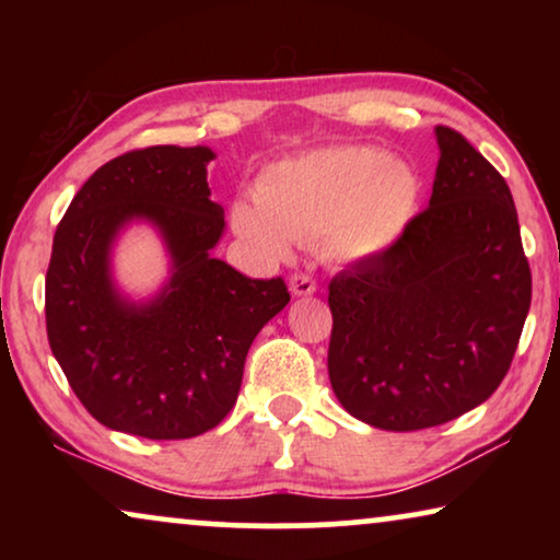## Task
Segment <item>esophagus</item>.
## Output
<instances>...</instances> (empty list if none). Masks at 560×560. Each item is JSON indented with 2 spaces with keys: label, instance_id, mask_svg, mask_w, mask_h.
<instances>
[{
  "label": "esophagus",
  "instance_id": "34e87169",
  "mask_svg": "<svg viewBox=\"0 0 560 560\" xmlns=\"http://www.w3.org/2000/svg\"><path fill=\"white\" fill-rule=\"evenodd\" d=\"M290 293L293 295H313L316 293V280L305 272L290 275Z\"/></svg>",
  "mask_w": 560,
  "mask_h": 560
}]
</instances>
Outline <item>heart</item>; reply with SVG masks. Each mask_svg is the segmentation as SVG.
Instances as JSON below:
<instances>
[{"label":"heart","instance_id":"b5f03b06","mask_svg":"<svg viewBox=\"0 0 560 560\" xmlns=\"http://www.w3.org/2000/svg\"><path fill=\"white\" fill-rule=\"evenodd\" d=\"M418 198V175L380 150H313L265 167L255 201L232 206V224L270 257L324 236L334 257L366 259L400 240Z\"/></svg>","mask_w":560,"mask_h":560}]
</instances>
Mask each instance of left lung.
Returning <instances> with one entry per match:
<instances>
[{
	"label": "left lung",
	"instance_id": "1",
	"mask_svg": "<svg viewBox=\"0 0 560 560\" xmlns=\"http://www.w3.org/2000/svg\"><path fill=\"white\" fill-rule=\"evenodd\" d=\"M428 209L328 282V377L351 416L423 431L477 408L515 357L533 278L515 201L462 132L435 127Z\"/></svg>",
	"mask_w": 560,
	"mask_h": 560
}]
</instances>
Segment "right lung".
<instances>
[{"label":"right lung","instance_id":"right-lung-1","mask_svg":"<svg viewBox=\"0 0 560 560\" xmlns=\"http://www.w3.org/2000/svg\"><path fill=\"white\" fill-rule=\"evenodd\" d=\"M209 148L132 150L73 196L52 236L45 326L52 357L83 408L112 431L194 439L234 408L244 359L290 301L282 278L252 280L211 257L224 209L211 201ZM132 218L155 223L174 259L172 282L129 304L110 282L108 252Z\"/></svg>","mask_w":560,"mask_h":560}]
</instances>
